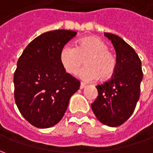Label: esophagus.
I'll return each instance as SVG.
<instances>
[{"label": "esophagus", "instance_id": "esophagus-1", "mask_svg": "<svg viewBox=\"0 0 153 153\" xmlns=\"http://www.w3.org/2000/svg\"><path fill=\"white\" fill-rule=\"evenodd\" d=\"M85 87H86L85 83H83V82H81V84H80V88H81V89L84 88Z\"/></svg>", "mask_w": 153, "mask_h": 153}]
</instances>
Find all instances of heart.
<instances>
[{
	"mask_svg": "<svg viewBox=\"0 0 153 153\" xmlns=\"http://www.w3.org/2000/svg\"><path fill=\"white\" fill-rule=\"evenodd\" d=\"M85 60L86 66L79 76L86 82L110 79L117 69V57L109 50V45L102 39L88 36L80 40L76 47L65 45L60 53V61L65 71L75 75Z\"/></svg>",
	"mask_w": 153,
	"mask_h": 153,
	"instance_id": "1",
	"label": "heart"
}]
</instances>
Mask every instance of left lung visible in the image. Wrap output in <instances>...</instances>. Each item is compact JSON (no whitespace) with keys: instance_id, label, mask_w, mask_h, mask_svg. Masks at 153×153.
<instances>
[{"instance_id":"left-lung-1","label":"left lung","mask_w":153,"mask_h":153,"mask_svg":"<svg viewBox=\"0 0 153 153\" xmlns=\"http://www.w3.org/2000/svg\"><path fill=\"white\" fill-rule=\"evenodd\" d=\"M117 53V69L111 79L96 86L98 97L91 107L98 120L110 127L125 123L133 114L143 77L141 61L132 47L118 36L105 33Z\"/></svg>"}]
</instances>
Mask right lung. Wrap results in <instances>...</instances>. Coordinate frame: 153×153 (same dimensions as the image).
<instances>
[{
	"mask_svg": "<svg viewBox=\"0 0 153 153\" xmlns=\"http://www.w3.org/2000/svg\"><path fill=\"white\" fill-rule=\"evenodd\" d=\"M76 36L73 30L43 33L25 48L13 76L14 99L22 116L33 126L47 128L65 114L80 81L65 72L60 61L62 48Z\"/></svg>",
	"mask_w": 153,
	"mask_h": 153,
	"instance_id": "1",
	"label": "right lung"
}]
</instances>
